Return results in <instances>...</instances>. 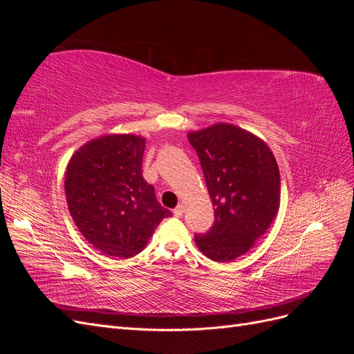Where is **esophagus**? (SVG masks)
I'll use <instances>...</instances> for the list:
<instances>
[{"label": "esophagus", "mask_w": 354, "mask_h": 354, "mask_svg": "<svg viewBox=\"0 0 354 354\" xmlns=\"http://www.w3.org/2000/svg\"><path fill=\"white\" fill-rule=\"evenodd\" d=\"M183 212H185V207L181 205V203H180V205H177V207L173 209V214H174L176 217H181V216H183Z\"/></svg>", "instance_id": "obj_1"}]
</instances>
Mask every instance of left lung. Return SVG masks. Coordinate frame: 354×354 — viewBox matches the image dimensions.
<instances>
[{"instance_id": "left-lung-1", "label": "left lung", "mask_w": 354, "mask_h": 354, "mask_svg": "<svg viewBox=\"0 0 354 354\" xmlns=\"http://www.w3.org/2000/svg\"><path fill=\"white\" fill-rule=\"evenodd\" d=\"M187 138L198 153L216 221L195 234L208 259L232 261L270 227L281 203V174L261 138L232 124H214Z\"/></svg>"}]
</instances>
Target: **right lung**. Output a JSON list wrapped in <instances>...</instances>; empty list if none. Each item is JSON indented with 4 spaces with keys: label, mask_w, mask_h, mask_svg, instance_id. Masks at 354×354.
I'll return each mask as SVG.
<instances>
[{
    "label": "right lung",
    "mask_w": 354,
    "mask_h": 354,
    "mask_svg": "<svg viewBox=\"0 0 354 354\" xmlns=\"http://www.w3.org/2000/svg\"><path fill=\"white\" fill-rule=\"evenodd\" d=\"M146 140L109 134L85 143L71 158L65 194L71 216L95 250L130 259L140 252L171 211L143 178Z\"/></svg>",
    "instance_id": "1"
}]
</instances>
